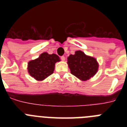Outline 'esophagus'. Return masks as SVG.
I'll list each match as a JSON object with an SVG mask.
<instances>
[{
  "instance_id": "34e87169",
  "label": "esophagus",
  "mask_w": 127,
  "mask_h": 127,
  "mask_svg": "<svg viewBox=\"0 0 127 127\" xmlns=\"http://www.w3.org/2000/svg\"><path fill=\"white\" fill-rule=\"evenodd\" d=\"M60 58H61V60H62V61H65V57L64 56H62V57H60Z\"/></svg>"
}]
</instances>
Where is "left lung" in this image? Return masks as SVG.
Listing matches in <instances>:
<instances>
[{
  "instance_id": "left-lung-1",
  "label": "left lung",
  "mask_w": 127,
  "mask_h": 127,
  "mask_svg": "<svg viewBox=\"0 0 127 127\" xmlns=\"http://www.w3.org/2000/svg\"><path fill=\"white\" fill-rule=\"evenodd\" d=\"M70 72L81 81L90 79L97 73L98 62L95 58L86 55L83 51H76L74 55H70L67 58Z\"/></svg>"
}]
</instances>
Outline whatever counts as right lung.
<instances>
[{"instance_id":"1","label":"right lung","mask_w":127,"mask_h":127,"mask_svg":"<svg viewBox=\"0 0 127 127\" xmlns=\"http://www.w3.org/2000/svg\"><path fill=\"white\" fill-rule=\"evenodd\" d=\"M60 61V58L56 54L43 53L39 58L28 63V72L36 80L42 81L53 73L55 63Z\"/></svg>"}]
</instances>
